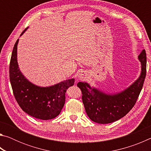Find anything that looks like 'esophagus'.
Masks as SVG:
<instances>
[{
  "mask_svg": "<svg viewBox=\"0 0 151 151\" xmlns=\"http://www.w3.org/2000/svg\"><path fill=\"white\" fill-rule=\"evenodd\" d=\"M86 78V74L84 72H81V73L78 74V80L83 81V80H85Z\"/></svg>",
  "mask_w": 151,
  "mask_h": 151,
  "instance_id": "obj_1",
  "label": "esophagus"
}]
</instances>
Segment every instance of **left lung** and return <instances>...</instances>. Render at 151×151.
<instances>
[{
	"label": "left lung",
	"instance_id": "1",
	"mask_svg": "<svg viewBox=\"0 0 151 151\" xmlns=\"http://www.w3.org/2000/svg\"><path fill=\"white\" fill-rule=\"evenodd\" d=\"M141 63V73L137 80L125 90L114 94H106L87 83L79 82L82 100L89 119L99 124H108L122 118L132 109L142 90L147 72L145 50L138 57Z\"/></svg>",
	"mask_w": 151,
	"mask_h": 151
}]
</instances>
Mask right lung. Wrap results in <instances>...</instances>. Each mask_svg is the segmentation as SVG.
Masks as SVG:
<instances>
[{"mask_svg": "<svg viewBox=\"0 0 151 151\" xmlns=\"http://www.w3.org/2000/svg\"><path fill=\"white\" fill-rule=\"evenodd\" d=\"M27 29H25L21 36ZM15 42L9 66L10 81L17 102L22 111L36 119L50 120L60 114L65 103L66 90L74 85L75 79L64 81L47 87H40L24 77L17 62V45Z\"/></svg>", "mask_w": 151, "mask_h": 151, "instance_id": "add662e5", "label": "right lung"}]
</instances>
